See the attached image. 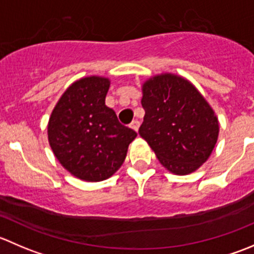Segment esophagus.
Wrapping results in <instances>:
<instances>
[{
    "label": "esophagus",
    "mask_w": 254,
    "mask_h": 254,
    "mask_svg": "<svg viewBox=\"0 0 254 254\" xmlns=\"http://www.w3.org/2000/svg\"><path fill=\"white\" fill-rule=\"evenodd\" d=\"M130 127H131L132 130H135V131H137V130H139V127H140V122H139V120H137V119L132 120L131 124H130Z\"/></svg>",
    "instance_id": "1"
}]
</instances>
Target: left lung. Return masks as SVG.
Masks as SVG:
<instances>
[{"label":"left lung","instance_id":"8db88e82","mask_svg":"<svg viewBox=\"0 0 254 254\" xmlns=\"http://www.w3.org/2000/svg\"><path fill=\"white\" fill-rule=\"evenodd\" d=\"M143 123L140 136L173 175L195 172L211 155L219 120L196 87L182 76L163 72L142 83Z\"/></svg>","mask_w":254,"mask_h":254}]
</instances>
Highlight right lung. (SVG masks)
Segmentation results:
<instances>
[{"instance_id":"obj_1","label":"right lung","mask_w":254,"mask_h":254,"mask_svg":"<svg viewBox=\"0 0 254 254\" xmlns=\"http://www.w3.org/2000/svg\"><path fill=\"white\" fill-rule=\"evenodd\" d=\"M111 79L88 76L73 82L51 112L48 140L64 168L86 182L108 179L122 167L137 136L106 106Z\"/></svg>"}]
</instances>
